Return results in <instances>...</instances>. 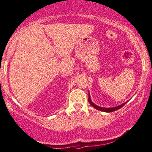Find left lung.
<instances>
[{"instance_id":"left-lung-1","label":"left lung","mask_w":152,"mask_h":152,"mask_svg":"<svg viewBox=\"0 0 152 152\" xmlns=\"http://www.w3.org/2000/svg\"><path fill=\"white\" fill-rule=\"evenodd\" d=\"M88 102H89V103L90 104L93 106L94 108L98 109L99 111H105V112H112V111H114L117 110V109L121 108L123 106H124L125 104H126L127 102H124V104H122L119 105L118 107H111V108H104V107H99L97 106V105H96L94 104L93 102L91 101V99H90V94H89V97H88Z\"/></svg>"}]
</instances>
